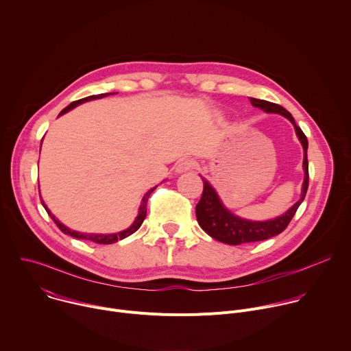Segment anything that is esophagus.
I'll list each match as a JSON object with an SVG mask.
<instances>
[{"label": "esophagus", "instance_id": "1", "mask_svg": "<svg viewBox=\"0 0 351 351\" xmlns=\"http://www.w3.org/2000/svg\"><path fill=\"white\" fill-rule=\"evenodd\" d=\"M195 167L194 161L193 160H180L178 164H176V173H184V172H190L193 171Z\"/></svg>", "mask_w": 351, "mask_h": 351}]
</instances>
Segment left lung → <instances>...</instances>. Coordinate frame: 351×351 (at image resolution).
<instances>
[{
	"instance_id": "1",
	"label": "left lung",
	"mask_w": 351,
	"mask_h": 351,
	"mask_svg": "<svg viewBox=\"0 0 351 351\" xmlns=\"http://www.w3.org/2000/svg\"><path fill=\"white\" fill-rule=\"evenodd\" d=\"M248 99L253 107L260 108L268 114H271V112L280 114L294 125L295 134H297L300 143L303 144V149H304V160H303L304 182H303V189H302V197H300L298 202L290 210H287L283 215H280L275 219H269V221H248V219H244V218H240V217L232 214L222 204L215 189L204 178H202L203 183H204V189H203L202 198H199L198 204L195 206L197 222L199 226H202V229L207 234H210L213 239L226 243V244H232V245L260 241V240H265V239H269V237H274V236L282 233L290 223V221L294 217L300 204L303 203V199L307 194L308 180H310L308 179V160H307L308 141H307V137L303 133V130L295 125L291 114L289 111H286L283 107L269 103V101H265V99H258V98H252V97H250Z\"/></svg>"
}]
</instances>
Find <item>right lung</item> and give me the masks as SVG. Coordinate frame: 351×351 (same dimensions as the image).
Listing matches in <instances>:
<instances>
[{"instance_id": "obj_1", "label": "right lung", "mask_w": 351, "mask_h": 351, "mask_svg": "<svg viewBox=\"0 0 351 351\" xmlns=\"http://www.w3.org/2000/svg\"><path fill=\"white\" fill-rule=\"evenodd\" d=\"M106 95H110L108 93H104V94H98V95H90V97H86V98H82V99H77V101H73V103H71L66 108H64L62 111H61V114L60 115H64L65 112H68V111H71L72 108H75V107H77L79 104H83V103H86V101H90V99H95V98H103V97H106ZM154 189L156 187H153L152 190H148L147 193H145V195L143 197V199H141V204H140V208H138V214H137V217H136V219H134V222L132 223V226L130 228H128L126 230H122V232H118V233H111V234H95V233H80V232H75V230H71L69 228H66L65 225H62L58 219H56V217L49 213V210L45 207V204H44V202H41V204L44 206V208H45V211L48 213V215L51 217V219L56 222V225L65 233V234H69V236H72V237H76V239H82V240H90V241H94V243H97V244H112V243H117L118 240H122V239H125V237H128V236H130L132 233H134L140 226H141V223H143V221L145 219V215H147V202H148V197H149V194H152L153 191H154Z\"/></svg>"}]
</instances>
